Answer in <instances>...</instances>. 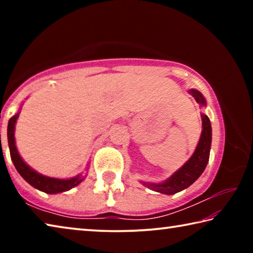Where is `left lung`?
<instances>
[{"label":"left lung","mask_w":253,"mask_h":253,"mask_svg":"<svg viewBox=\"0 0 253 253\" xmlns=\"http://www.w3.org/2000/svg\"><path fill=\"white\" fill-rule=\"evenodd\" d=\"M188 92L195 98L198 104H200L201 106L207 105L205 98L199 90L191 89ZM201 118H202V134H201L195 152L191 156L190 160L181 169L176 170L172 176L163 183L142 182L143 185L151 188L153 191L158 192V193L172 195L177 193V192L185 190V188L192 185L201 176V174L203 173V170L208 165L212 142V128L210 119L204 114L201 115Z\"/></svg>","instance_id":"obj_1"}]
</instances>
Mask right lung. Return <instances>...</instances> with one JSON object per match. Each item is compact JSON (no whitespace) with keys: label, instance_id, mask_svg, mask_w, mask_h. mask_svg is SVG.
Here are the masks:
<instances>
[{"label":"right lung","instance_id":"right-lung-1","mask_svg":"<svg viewBox=\"0 0 253 253\" xmlns=\"http://www.w3.org/2000/svg\"><path fill=\"white\" fill-rule=\"evenodd\" d=\"M18 113L14 115L10 121H8L7 125V142L8 147H10V155L11 160L13 162L16 170L22 176L25 181H27L30 185L38 188L44 193L48 194H55L61 193V192L69 191L70 188L75 187L84 181V177L81 175H77L76 177H72L69 179H60V178H53L49 176H44V175L39 174L36 170L32 169L29 165H27L22 158H21L20 154L15 146V138H14V129H15V123L16 119L19 117Z\"/></svg>","mask_w":253,"mask_h":253}]
</instances>
